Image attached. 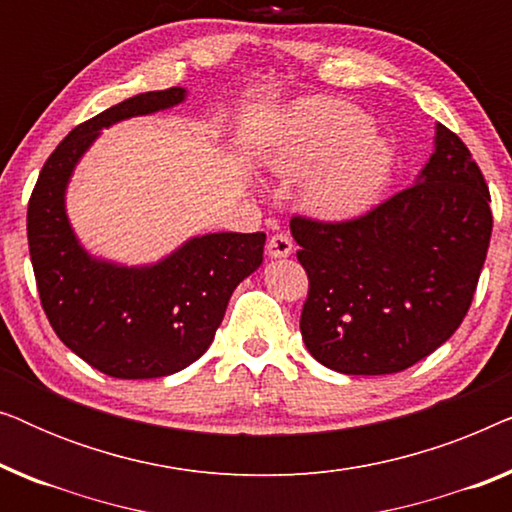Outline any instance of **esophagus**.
<instances>
[{
	"instance_id": "obj_1",
	"label": "esophagus",
	"mask_w": 512,
	"mask_h": 512,
	"mask_svg": "<svg viewBox=\"0 0 512 512\" xmlns=\"http://www.w3.org/2000/svg\"><path fill=\"white\" fill-rule=\"evenodd\" d=\"M265 251H268L270 258H286V256H291V251H293V240L286 233H277L270 237Z\"/></svg>"
}]
</instances>
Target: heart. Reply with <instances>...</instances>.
Here are the masks:
<instances>
[{"mask_svg": "<svg viewBox=\"0 0 512 512\" xmlns=\"http://www.w3.org/2000/svg\"><path fill=\"white\" fill-rule=\"evenodd\" d=\"M370 118L359 107L335 100H314L298 107L268 165L282 179L305 177L300 202L307 212L328 221L366 214L394 174V151L373 135Z\"/></svg>", "mask_w": 512, "mask_h": 512, "instance_id": "1", "label": "heart"}]
</instances>
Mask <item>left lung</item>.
<instances>
[{"mask_svg": "<svg viewBox=\"0 0 512 512\" xmlns=\"http://www.w3.org/2000/svg\"><path fill=\"white\" fill-rule=\"evenodd\" d=\"M415 184L352 221L293 216L310 279L305 347L345 375H391L450 340L471 307L492 237L489 188L466 144L436 125Z\"/></svg>", "mask_w": 512, "mask_h": 512, "instance_id": "obj_1", "label": "left lung"}]
</instances>
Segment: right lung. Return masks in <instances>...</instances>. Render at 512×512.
<instances>
[{
	"label": "right lung",
	"instance_id": "right-lung-1",
	"mask_svg": "<svg viewBox=\"0 0 512 512\" xmlns=\"http://www.w3.org/2000/svg\"><path fill=\"white\" fill-rule=\"evenodd\" d=\"M184 100L179 86L151 90L76 125L41 167L27 205L32 268L55 335L118 380L165 377L198 361L237 284L263 263L265 233H209L158 263L118 265L88 254L67 219V184L102 128Z\"/></svg>",
	"mask_w": 512,
	"mask_h": 512
}]
</instances>
